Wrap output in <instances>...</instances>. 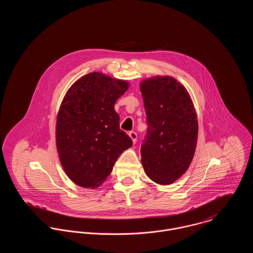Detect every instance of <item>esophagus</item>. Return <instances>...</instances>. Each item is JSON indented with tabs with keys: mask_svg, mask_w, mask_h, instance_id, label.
I'll return each mask as SVG.
<instances>
[{
	"mask_svg": "<svg viewBox=\"0 0 253 253\" xmlns=\"http://www.w3.org/2000/svg\"><path fill=\"white\" fill-rule=\"evenodd\" d=\"M128 136L130 137V139L132 140V143L134 144V143L136 142V139H137V134H136V132H134V131H130V132L128 133Z\"/></svg>",
	"mask_w": 253,
	"mask_h": 253,
	"instance_id": "obj_1",
	"label": "esophagus"
}]
</instances>
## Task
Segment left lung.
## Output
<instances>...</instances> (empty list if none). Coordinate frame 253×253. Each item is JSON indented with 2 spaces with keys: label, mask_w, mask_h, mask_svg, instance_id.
Here are the masks:
<instances>
[{
  "label": "left lung",
  "mask_w": 253,
  "mask_h": 253,
  "mask_svg": "<svg viewBox=\"0 0 253 253\" xmlns=\"http://www.w3.org/2000/svg\"><path fill=\"white\" fill-rule=\"evenodd\" d=\"M147 116V134L141 162L151 180L169 185L188 169L196 151L198 119L183 84L169 76H156L140 83Z\"/></svg>",
  "instance_id": "1"
}]
</instances>
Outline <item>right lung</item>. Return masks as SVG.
I'll return each instance as SVG.
<instances>
[{"label": "right lung", "mask_w": 253, "mask_h": 253, "mask_svg": "<svg viewBox=\"0 0 253 253\" xmlns=\"http://www.w3.org/2000/svg\"><path fill=\"white\" fill-rule=\"evenodd\" d=\"M129 84L103 73L76 81L57 114L55 138L60 164L71 180L94 189L107 179L121 154L132 146L120 129L116 101Z\"/></svg>", "instance_id": "obj_1"}]
</instances>
